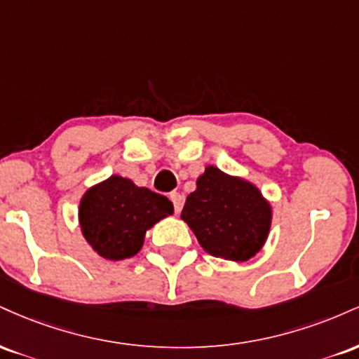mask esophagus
<instances>
[{
	"label": "esophagus",
	"instance_id": "34e87169",
	"mask_svg": "<svg viewBox=\"0 0 359 359\" xmlns=\"http://www.w3.org/2000/svg\"><path fill=\"white\" fill-rule=\"evenodd\" d=\"M170 201L174 203V211L175 214H179L182 211V205H184V197L180 196L179 192H170Z\"/></svg>",
	"mask_w": 359,
	"mask_h": 359
}]
</instances>
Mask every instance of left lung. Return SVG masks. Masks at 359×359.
Here are the masks:
<instances>
[{
	"label": "left lung",
	"mask_w": 359,
	"mask_h": 359,
	"mask_svg": "<svg viewBox=\"0 0 359 359\" xmlns=\"http://www.w3.org/2000/svg\"><path fill=\"white\" fill-rule=\"evenodd\" d=\"M182 219L212 257L246 262L269 236L271 209L255 185L208 167L185 199Z\"/></svg>",
	"instance_id": "8db88e82"
}]
</instances>
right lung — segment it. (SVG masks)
Masks as SVG:
<instances>
[{
    "mask_svg": "<svg viewBox=\"0 0 359 359\" xmlns=\"http://www.w3.org/2000/svg\"><path fill=\"white\" fill-rule=\"evenodd\" d=\"M172 212L174 204L165 196L113 175L84 194L79 221L94 251L102 258L125 259L138 253L147 229Z\"/></svg>",
    "mask_w": 359,
    "mask_h": 359,
    "instance_id": "obj_1",
    "label": "right lung"
}]
</instances>
